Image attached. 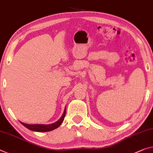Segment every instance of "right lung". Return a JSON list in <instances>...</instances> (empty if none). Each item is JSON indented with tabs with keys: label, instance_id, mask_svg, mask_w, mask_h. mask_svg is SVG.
<instances>
[{
	"label": "right lung",
	"instance_id": "right-lung-1",
	"mask_svg": "<svg viewBox=\"0 0 153 153\" xmlns=\"http://www.w3.org/2000/svg\"><path fill=\"white\" fill-rule=\"evenodd\" d=\"M65 115H66V108L64 110V114L62 115V117L60 118L58 121L57 122L54 123L50 124V125H29V124H26L24 123L20 122L23 125L24 127H26L30 130H32V131H39V132H46V131H52L55 129H56L60 125L62 124V123L63 122Z\"/></svg>",
	"mask_w": 153,
	"mask_h": 153
}]
</instances>
